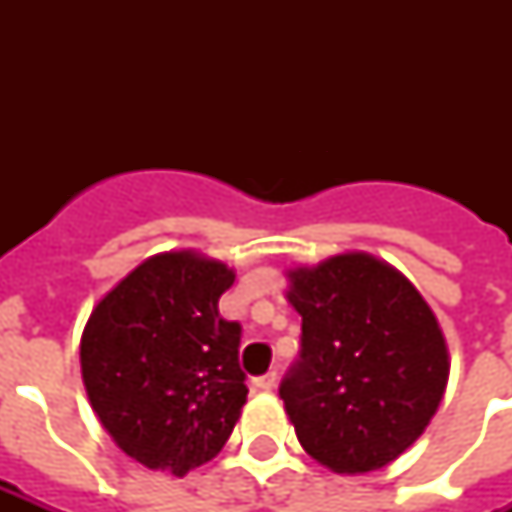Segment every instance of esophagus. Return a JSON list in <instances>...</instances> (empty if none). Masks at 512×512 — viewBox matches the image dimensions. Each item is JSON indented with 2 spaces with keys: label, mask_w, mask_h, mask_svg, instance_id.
Here are the masks:
<instances>
[{
  "label": "esophagus",
  "mask_w": 512,
  "mask_h": 512,
  "mask_svg": "<svg viewBox=\"0 0 512 512\" xmlns=\"http://www.w3.org/2000/svg\"><path fill=\"white\" fill-rule=\"evenodd\" d=\"M276 382H279V374L268 372V374H263V377H255V380H252V385H255V390H273L276 388Z\"/></svg>",
  "instance_id": "1"
}]
</instances>
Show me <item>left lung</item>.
I'll use <instances>...</instances> for the list:
<instances>
[{"mask_svg": "<svg viewBox=\"0 0 512 512\" xmlns=\"http://www.w3.org/2000/svg\"><path fill=\"white\" fill-rule=\"evenodd\" d=\"M287 276L303 337L279 396L297 441L335 473L385 468L444 398L449 350L436 316L412 281L366 252Z\"/></svg>", "mask_w": 512, "mask_h": 512, "instance_id": "obj_1", "label": "left lung"}]
</instances>
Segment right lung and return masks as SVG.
Here are the masks:
<instances>
[{
  "instance_id": "1",
  "label": "right lung",
  "mask_w": 512,
  "mask_h": 512,
  "mask_svg": "<svg viewBox=\"0 0 512 512\" xmlns=\"http://www.w3.org/2000/svg\"><path fill=\"white\" fill-rule=\"evenodd\" d=\"M233 279L199 252H162L92 308L84 388L108 436L146 468L183 478L209 462L247 404L241 324L217 311Z\"/></svg>"
}]
</instances>
